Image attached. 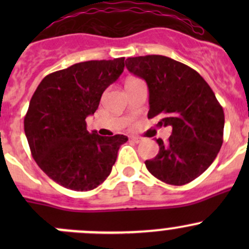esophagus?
<instances>
[{
    "label": "esophagus",
    "mask_w": 249,
    "mask_h": 249,
    "mask_svg": "<svg viewBox=\"0 0 249 249\" xmlns=\"http://www.w3.org/2000/svg\"><path fill=\"white\" fill-rule=\"evenodd\" d=\"M130 141H131V142H135V143H140L141 141H142V139H141V137H137V136H131L130 137Z\"/></svg>",
    "instance_id": "34e87169"
}]
</instances>
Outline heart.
<instances>
[{
    "instance_id": "b5f03b06",
    "label": "heart",
    "mask_w": 249,
    "mask_h": 249,
    "mask_svg": "<svg viewBox=\"0 0 249 249\" xmlns=\"http://www.w3.org/2000/svg\"><path fill=\"white\" fill-rule=\"evenodd\" d=\"M131 80H135V79H130V80H129V82H131Z\"/></svg>"
}]
</instances>
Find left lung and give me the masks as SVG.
I'll use <instances>...</instances> for the list:
<instances>
[{
    "label": "left lung",
    "instance_id": "8db88e82",
    "mask_svg": "<svg viewBox=\"0 0 249 249\" xmlns=\"http://www.w3.org/2000/svg\"><path fill=\"white\" fill-rule=\"evenodd\" d=\"M125 65L147 83L148 118L172 129L167 142L157 140L159 153L145 160V167L167 184L192 182L211 166L223 144L224 112L214 92L195 70L171 57H129Z\"/></svg>",
    "mask_w": 249,
    "mask_h": 249
}]
</instances>
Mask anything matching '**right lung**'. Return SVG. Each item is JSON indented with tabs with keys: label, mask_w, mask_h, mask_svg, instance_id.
<instances>
[{
	"label": "right lung",
	"mask_w": 249,
	"mask_h": 249,
	"mask_svg": "<svg viewBox=\"0 0 249 249\" xmlns=\"http://www.w3.org/2000/svg\"><path fill=\"white\" fill-rule=\"evenodd\" d=\"M125 57L79 62L42 79L24 119L31 154L54 182L76 192L105 182L124 135L106 137L87 130L105 90L124 71Z\"/></svg>",
	"instance_id": "1"
}]
</instances>
